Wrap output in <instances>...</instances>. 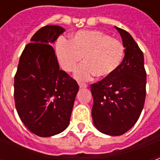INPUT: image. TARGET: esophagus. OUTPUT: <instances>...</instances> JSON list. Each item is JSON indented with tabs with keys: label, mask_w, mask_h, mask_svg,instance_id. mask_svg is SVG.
Segmentation results:
<instances>
[{
	"label": "esophagus",
	"mask_w": 160,
	"mask_h": 160,
	"mask_svg": "<svg viewBox=\"0 0 160 160\" xmlns=\"http://www.w3.org/2000/svg\"><path fill=\"white\" fill-rule=\"evenodd\" d=\"M79 86H80V88H86V87H87V84H85V83H81V82H79Z\"/></svg>",
	"instance_id": "34e87169"
}]
</instances>
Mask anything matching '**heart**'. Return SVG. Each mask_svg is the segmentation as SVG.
Returning <instances> with one entry per match:
<instances>
[{
	"instance_id": "obj_1",
	"label": "heart",
	"mask_w": 160,
	"mask_h": 160,
	"mask_svg": "<svg viewBox=\"0 0 160 160\" xmlns=\"http://www.w3.org/2000/svg\"><path fill=\"white\" fill-rule=\"evenodd\" d=\"M56 55L67 72L73 71L84 57V63L74 73L78 80H89L93 75L106 79L121 65L124 46L119 40L100 31H79L70 41L63 37L57 40Z\"/></svg>"
}]
</instances>
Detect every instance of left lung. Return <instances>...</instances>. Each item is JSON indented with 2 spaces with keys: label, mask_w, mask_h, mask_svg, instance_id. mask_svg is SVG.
Returning a JSON list of instances; mask_svg holds the SVG:
<instances>
[{
  "label": "left lung",
  "mask_w": 160,
  "mask_h": 160,
  "mask_svg": "<svg viewBox=\"0 0 160 160\" xmlns=\"http://www.w3.org/2000/svg\"><path fill=\"white\" fill-rule=\"evenodd\" d=\"M116 28L125 48L123 60L111 77L91 85L94 125L113 136L123 134L137 122L144 106L147 83L141 49L128 32Z\"/></svg>",
  "instance_id": "1"
}]
</instances>
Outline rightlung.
<instances>
[{"label":"right lung","instance_id":"1","mask_svg":"<svg viewBox=\"0 0 160 160\" xmlns=\"http://www.w3.org/2000/svg\"><path fill=\"white\" fill-rule=\"evenodd\" d=\"M40 28L26 44L14 76V102L20 120L33 134L49 137L66 129L79 91L76 80L59 68L51 46L64 32Z\"/></svg>","mask_w":160,"mask_h":160}]
</instances>
